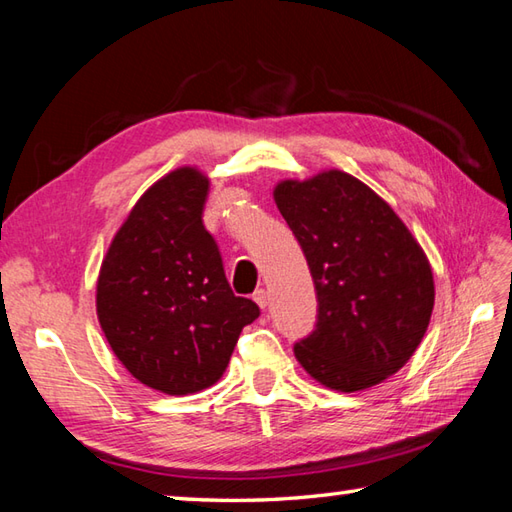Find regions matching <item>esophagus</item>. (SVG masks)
I'll return each mask as SVG.
<instances>
[{"mask_svg":"<svg viewBox=\"0 0 512 512\" xmlns=\"http://www.w3.org/2000/svg\"><path fill=\"white\" fill-rule=\"evenodd\" d=\"M254 302L260 306V309H265V306L269 304V298H267V291L265 289H258V291H254Z\"/></svg>","mask_w":512,"mask_h":512,"instance_id":"obj_1","label":"esophagus"}]
</instances>
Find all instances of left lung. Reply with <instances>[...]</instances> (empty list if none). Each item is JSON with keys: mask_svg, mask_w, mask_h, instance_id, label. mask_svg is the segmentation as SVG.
<instances>
[{"mask_svg": "<svg viewBox=\"0 0 512 512\" xmlns=\"http://www.w3.org/2000/svg\"><path fill=\"white\" fill-rule=\"evenodd\" d=\"M274 201L317 293V328L295 344V359L337 392L392 377L423 342L434 311L425 249L388 201L344 170L282 179Z\"/></svg>", "mask_w": 512, "mask_h": 512, "instance_id": "1", "label": "left lung"}]
</instances>
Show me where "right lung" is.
<instances>
[{
	"mask_svg": "<svg viewBox=\"0 0 512 512\" xmlns=\"http://www.w3.org/2000/svg\"><path fill=\"white\" fill-rule=\"evenodd\" d=\"M210 179L179 166L135 201L98 271L96 315L133 379L186 396L217 383L258 306L236 298L201 214Z\"/></svg>",
	"mask_w": 512,
	"mask_h": 512,
	"instance_id": "add662e5",
	"label": "right lung"
}]
</instances>
